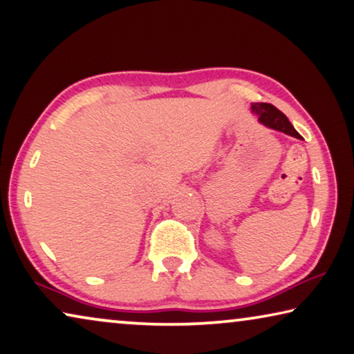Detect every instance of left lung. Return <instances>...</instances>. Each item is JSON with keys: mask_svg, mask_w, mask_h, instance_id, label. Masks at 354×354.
Masks as SVG:
<instances>
[{"mask_svg": "<svg viewBox=\"0 0 354 354\" xmlns=\"http://www.w3.org/2000/svg\"><path fill=\"white\" fill-rule=\"evenodd\" d=\"M252 111L259 117V122L266 124V127L279 129V131L290 134L292 138L302 139L301 134H299L295 127L288 120L283 112H280L275 106L269 104V102H254L252 104Z\"/></svg>", "mask_w": 354, "mask_h": 354, "instance_id": "left-lung-1", "label": "left lung"}]
</instances>
